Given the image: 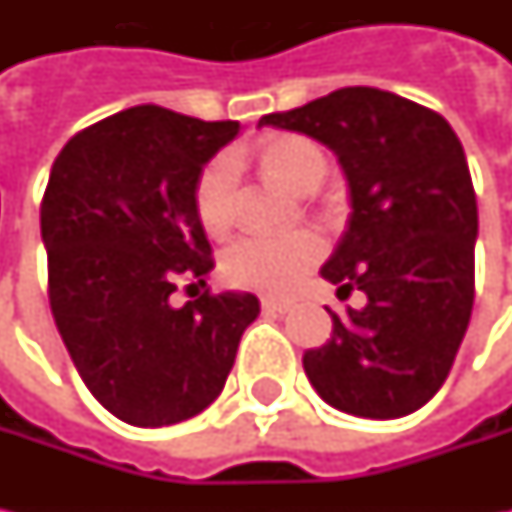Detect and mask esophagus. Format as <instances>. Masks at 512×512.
<instances>
[{
	"instance_id": "1",
	"label": "esophagus",
	"mask_w": 512,
	"mask_h": 512,
	"mask_svg": "<svg viewBox=\"0 0 512 512\" xmlns=\"http://www.w3.org/2000/svg\"><path fill=\"white\" fill-rule=\"evenodd\" d=\"M287 302H282V299H273V296H265L262 299V310H270V313H285L287 310Z\"/></svg>"
}]
</instances>
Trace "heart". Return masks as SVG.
<instances>
[{
    "label": "heart",
    "mask_w": 512,
    "mask_h": 512,
    "mask_svg": "<svg viewBox=\"0 0 512 512\" xmlns=\"http://www.w3.org/2000/svg\"><path fill=\"white\" fill-rule=\"evenodd\" d=\"M265 165L279 182L307 193L325 179V153L305 136H276L262 148ZM236 156L222 153L210 159L196 179V216L207 233H225L233 225V190H236ZM325 250V242L313 230L293 233H247L227 247L222 256V273L230 285L282 296L302 279Z\"/></svg>",
    "instance_id": "1"
}]
</instances>
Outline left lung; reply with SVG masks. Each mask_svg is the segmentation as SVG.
I'll return each instance as SVG.
<instances>
[{
	"mask_svg": "<svg viewBox=\"0 0 512 512\" xmlns=\"http://www.w3.org/2000/svg\"><path fill=\"white\" fill-rule=\"evenodd\" d=\"M305 133L336 153L350 190L347 230L322 265L339 296L364 307L339 316L305 373L330 407L399 419L447 379L470 313L479 210L459 136L436 110L379 88H342L259 128Z\"/></svg>",
	"mask_w": 512,
	"mask_h": 512,
	"instance_id": "left-lung-1",
	"label": "left lung"
}]
</instances>
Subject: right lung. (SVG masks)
Returning <instances> with one entry per match:
<instances>
[{
	"mask_svg": "<svg viewBox=\"0 0 512 512\" xmlns=\"http://www.w3.org/2000/svg\"><path fill=\"white\" fill-rule=\"evenodd\" d=\"M239 130L139 105L76 133L50 168L53 322L82 382L122 422L165 427L202 413L259 316V299L236 290L170 302L182 276L205 285L213 270L193 193Z\"/></svg>",
	"mask_w": 512,
	"mask_h": 512,
	"instance_id": "right-lung-1",
	"label": "right lung"
}]
</instances>
